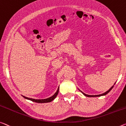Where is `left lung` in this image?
Segmentation results:
<instances>
[{"label":"left lung","mask_w":126,"mask_h":126,"mask_svg":"<svg viewBox=\"0 0 126 126\" xmlns=\"http://www.w3.org/2000/svg\"><path fill=\"white\" fill-rule=\"evenodd\" d=\"M115 83H114V85H115ZM114 85H113V86H111V87H110V89L108 90V91H107L106 92H105V93H103V94H100V95H87V94H85V93H83V92H82L81 91L79 90L81 92V93L83 94V95H84L85 96H87V97H97V96L98 97V96H104V95H107V94L110 91L111 89H113V87H114Z\"/></svg>","instance_id":"1"}]
</instances>
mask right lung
Segmentation results:
<instances>
[{
	"mask_svg": "<svg viewBox=\"0 0 126 126\" xmlns=\"http://www.w3.org/2000/svg\"><path fill=\"white\" fill-rule=\"evenodd\" d=\"M59 86L58 87V88L57 89V91H56V93L54 94L53 96H51V97H48L47 99H32V98H29V97H26L25 96L22 95V96L24 97V98L26 99L27 100H31L32 101H33V102L35 103H49L52 101L58 95V94L59 93Z\"/></svg>",
	"mask_w": 126,
	"mask_h": 126,
	"instance_id": "1",
	"label": "right lung"
}]
</instances>
